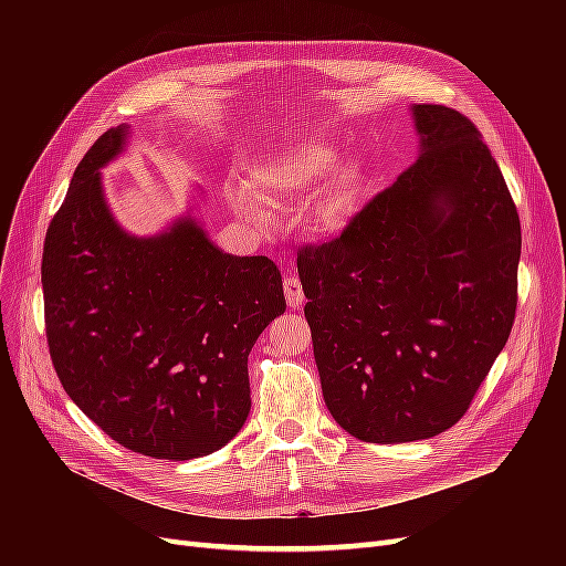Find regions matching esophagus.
<instances>
[{
  "mask_svg": "<svg viewBox=\"0 0 566 566\" xmlns=\"http://www.w3.org/2000/svg\"><path fill=\"white\" fill-rule=\"evenodd\" d=\"M284 293H286L289 307H303L305 293H303V284H301L298 275L286 273V277H284Z\"/></svg>",
  "mask_w": 566,
  "mask_h": 566,
  "instance_id": "esophagus-1",
  "label": "esophagus"
}]
</instances>
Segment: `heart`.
<instances>
[{"label":"heart","instance_id":"obj_1","mask_svg":"<svg viewBox=\"0 0 566 566\" xmlns=\"http://www.w3.org/2000/svg\"><path fill=\"white\" fill-rule=\"evenodd\" d=\"M318 220L333 224L360 184V167L355 163L337 165V151L331 144L286 146L265 151L248 167L245 195L256 203H284L312 195L324 178Z\"/></svg>","mask_w":566,"mask_h":566}]
</instances>
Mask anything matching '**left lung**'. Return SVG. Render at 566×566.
<instances>
[{
	"label": "left lung",
	"instance_id": "obj_1",
	"mask_svg": "<svg viewBox=\"0 0 566 566\" xmlns=\"http://www.w3.org/2000/svg\"><path fill=\"white\" fill-rule=\"evenodd\" d=\"M410 109L415 165L298 254L325 406L380 444L454 427L516 314L521 222L495 158L461 112Z\"/></svg>",
	"mask_w": 566,
	"mask_h": 566
}]
</instances>
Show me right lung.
<instances>
[{"label":"right lung","instance_id":"1","mask_svg":"<svg viewBox=\"0 0 566 566\" xmlns=\"http://www.w3.org/2000/svg\"><path fill=\"white\" fill-rule=\"evenodd\" d=\"M109 128L77 165L43 248L54 371L88 420L124 448L206 457L248 420V355L284 314L268 256H233L192 218L137 238L109 213L101 167L126 148Z\"/></svg>","mask_w":566,"mask_h":566}]
</instances>
